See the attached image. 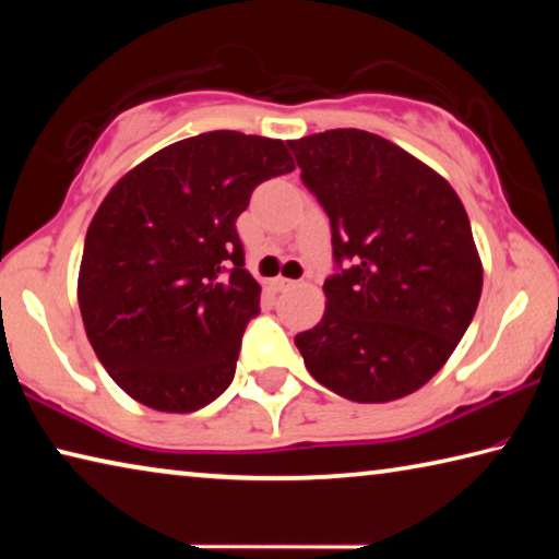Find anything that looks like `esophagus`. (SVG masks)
<instances>
[{"mask_svg":"<svg viewBox=\"0 0 559 559\" xmlns=\"http://www.w3.org/2000/svg\"><path fill=\"white\" fill-rule=\"evenodd\" d=\"M293 286H296V281L283 278V276H278V278H273V281H271V288H273V290H288V288H293Z\"/></svg>","mask_w":559,"mask_h":559,"instance_id":"1","label":"esophagus"}]
</instances>
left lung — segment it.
<instances>
[{
	"label": "left lung",
	"instance_id": "left-lung-1",
	"mask_svg": "<svg viewBox=\"0 0 559 559\" xmlns=\"http://www.w3.org/2000/svg\"><path fill=\"white\" fill-rule=\"evenodd\" d=\"M333 229L325 316L296 335L316 380L359 404L427 384L471 325L484 288L468 214L439 173L374 132L288 140Z\"/></svg>",
	"mask_w": 559,
	"mask_h": 559
}]
</instances>
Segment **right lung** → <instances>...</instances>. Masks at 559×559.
<instances>
[{"label": "right lung", "instance_id": "1", "mask_svg": "<svg viewBox=\"0 0 559 559\" xmlns=\"http://www.w3.org/2000/svg\"><path fill=\"white\" fill-rule=\"evenodd\" d=\"M293 169L283 140L214 130L163 147L103 200L79 306L100 365L132 400L187 414L231 384L261 310L236 219L253 189Z\"/></svg>", "mask_w": 559, "mask_h": 559}]
</instances>
